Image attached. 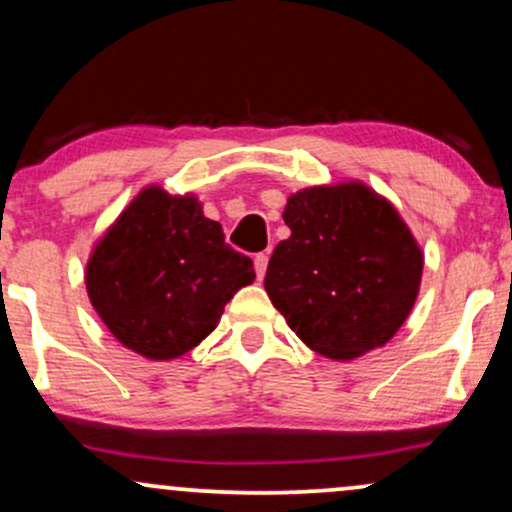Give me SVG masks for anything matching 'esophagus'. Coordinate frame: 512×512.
Masks as SVG:
<instances>
[{"label": "esophagus", "mask_w": 512, "mask_h": 512, "mask_svg": "<svg viewBox=\"0 0 512 512\" xmlns=\"http://www.w3.org/2000/svg\"><path fill=\"white\" fill-rule=\"evenodd\" d=\"M267 264H269V255H267V252H260V255H255V272H257V279H264V274H267Z\"/></svg>", "instance_id": "obj_1"}]
</instances>
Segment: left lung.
<instances>
[{
    "label": "left lung",
    "mask_w": 512,
    "mask_h": 512,
    "mask_svg": "<svg viewBox=\"0 0 512 512\" xmlns=\"http://www.w3.org/2000/svg\"><path fill=\"white\" fill-rule=\"evenodd\" d=\"M291 236L272 252L264 289L301 342L334 361L385 346L419 296L424 252L399 211L358 180L289 197Z\"/></svg>",
    "instance_id": "left-lung-1"
}]
</instances>
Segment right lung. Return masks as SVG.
I'll list each match as a JSON object with an SVG mask.
<instances>
[{
  "label": "right lung",
  "mask_w": 512,
  "mask_h": 512,
  "mask_svg": "<svg viewBox=\"0 0 512 512\" xmlns=\"http://www.w3.org/2000/svg\"><path fill=\"white\" fill-rule=\"evenodd\" d=\"M250 257L226 245L195 195L149 185L93 245L86 291L110 334L149 361L187 354L252 284Z\"/></svg>",
  "instance_id": "1"
}]
</instances>
